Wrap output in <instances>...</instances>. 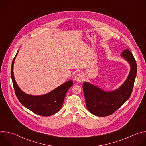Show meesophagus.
Returning a JSON list of instances; mask_svg holds the SVG:
<instances>
[{
	"instance_id": "1",
	"label": "esophagus",
	"mask_w": 146,
	"mask_h": 146,
	"mask_svg": "<svg viewBox=\"0 0 146 146\" xmlns=\"http://www.w3.org/2000/svg\"><path fill=\"white\" fill-rule=\"evenodd\" d=\"M74 80L77 82H81L83 80V75L81 73H78L74 76Z\"/></svg>"
}]
</instances>
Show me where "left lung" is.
Returning a JSON list of instances; mask_svg holds the SVG:
<instances>
[{"mask_svg":"<svg viewBox=\"0 0 146 146\" xmlns=\"http://www.w3.org/2000/svg\"><path fill=\"white\" fill-rule=\"evenodd\" d=\"M121 55L130 64L131 70L127 80L118 90L112 92H105L90 83H83L82 88L87 108L95 115L105 117L111 115L132 94L137 73L136 62L128 48L125 50Z\"/></svg>","mask_w":146,"mask_h":146,"instance_id":"1","label":"left lung"}]
</instances>
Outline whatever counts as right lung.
I'll return each mask as SVG.
<instances>
[{"label": "right lung", "instance_id": "add662e5", "mask_svg": "<svg viewBox=\"0 0 146 146\" xmlns=\"http://www.w3.org/2000/svg\"><path fill=\"white\" fill-rule=\"evenodd\" d=\"M17 52L13 60L11 76L17 98L20 103L29 110L38 115L47 117L56 113L61 109L68 90L73 86V81H69L48 94L41 96H32L25 94L19 89L13 74V65Z\"/></svg>", "mask_w": 146, "mask_h": 146}]
</instances>
